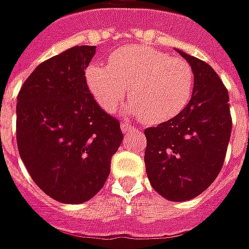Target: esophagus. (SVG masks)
<instances>
[{"label": "esophagus", "mask_w": 249, "mask_h": 249, "mask_svg": "<svg viewBox=\"0 0 249 249\" xmlns=\"http://www.w3.org/2000/svg\"><path fill=\"white\" fill-rule=\"evenodd\" d=\"M120 126H121V130H123L124 133H126V132H130V130H133V126L129 124H126V123H121V124H120Z\"/></svg>", "instance_id": "34e87169"}]
</instances>
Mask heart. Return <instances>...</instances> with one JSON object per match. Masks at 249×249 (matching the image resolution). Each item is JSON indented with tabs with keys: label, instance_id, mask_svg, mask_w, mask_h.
Returning <instances> with one entry per match:
<instances>
[{
	"label": "heart",
	"instance_id": "1",
	"mask_svg": "<svg viewBox=\"0 0 249 249\" xmlns=\"http://www.w3.org/2000/svg\"><path fill=\"white\" fill-rule=\"evenodd\" d=\"M97 105L113 113L129 88L126 113L158 125L185 110L194 90V71L185 59L171 58L148 46H125L110 53L109 67L90 64L85 71Z\"/></svg>",
	"mask_w": 249,
	"mask_h": 249
}]
</instances>
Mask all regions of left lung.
I'll list each match as a JSON object with an SVG mask.
<instances>
[{"label":"left lung","mask_w":249,"mask_h":249,"mask_svg":"<svg viewBox=\"0 0 249 249\" xmlns=\"http://www.w3.org/2000/svg\"><path fill=\"white\" fill-rule=\"evenodd\" d=\"M177 51L194 71V90L175 119L144 130L145 171L155 190L182 202L209 187L225 160L232 117L227 88L203 60Z\"/></svg>","instance_id":"1"}]
</instances>
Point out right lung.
<instances>
[{"label":"right lung","instance_id":"right-lung-1","mask_svg":"<svg viewBox=\"0 0 249 249\" xmlns=\"http://www.w3.org/2000/svg\"><path fill=\"white\" fill-rule=\"evenodd\" d=\"M94 46L69 48L39 64L17 95V147L41 190L83 203L104 187L123 142L120 121L89 91L85 70Z\"/></svg>","mask_w":249,"mask_h":249}]
</instances>
